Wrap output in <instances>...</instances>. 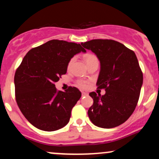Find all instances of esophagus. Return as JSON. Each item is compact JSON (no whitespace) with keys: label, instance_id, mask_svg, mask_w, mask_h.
I'll return each mask as SVG.
<instances>
[{"label":"esophagus","instance_id":"obj_1","mask_svg":"<svg viewBox=\"0 0 159 159\" xmlns=\"http://www.w3.org/2000/svg\"><path fill=\"white\" fill-rule=\"evenodd\" d=\"M88 95V93L86 92H82V96H87Z\"/></svg>","mask_w":159,"mask_h":159}]
</instances>
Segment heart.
Listing matches in <instances>:
<instances>
[{"label":"heart","instance_id":"1","mask_svg":"<svg viewBox=\"0 0 159 159\" xmlns=\"http://www.w3.org/2000/svg\"><path fill=\"white\" fill-rule=\"evenodd\" d=\"M84 61L87 66L91 64V63H98L97 57H96V55H94V54H86V55L84 56ZM74 61H75V57H72V59L69 61V63H68V69H69L71 66H72V65L73 64ZM77 85H78V87H80V88L86 89L88 87L89 83L87 81H84V80H79V81H77Z\"/></svg>","mask_w":159,"mask_h":159}]
</instances>
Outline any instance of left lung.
Returning a JSON list of instances; mask_svg holds the SVG:
<instances>
[{"instance_id":"1","label":"left lung","mask_w":159,"mask_h":159,"mask_svg":"<svg viewBox=\"0 0 159 159\" xmlns=\"http://www.w3.org/2000/svg\"><path fill=\"white\" fill-rule=\"evenodd\" d=\"M81 45L99 60L96 85L105 90L103 96L90 93L93 104L87 112L89 118L98 127L118 126L130 117L139 99L143 73L138 58L133 51L114 40L92 39Z\"/></svg>"}]
</instances>
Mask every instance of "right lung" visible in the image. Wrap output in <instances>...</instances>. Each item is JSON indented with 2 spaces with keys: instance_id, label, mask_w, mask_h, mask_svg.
<instances>
[{
  "instance_id": "add662e5",
  "label": "right lung",
  "mask_w": 159,
  "mask_h": 159,
  "mask_svg": "<svg viewBox=\"0 0 159 159\" xmlns=\"http://www.w3.org/2000/svg\"><path fill=\"white\" fill-rule=\"evenodd\" d=\"M81 52L86 50L80 44L53 39L32 48L23 58L14 77L16 99L34 126L53 132L69 123L81 93L75 87L57 91L54 83L66 73L69 61Z\"/></svg>"
}]
</instances>
